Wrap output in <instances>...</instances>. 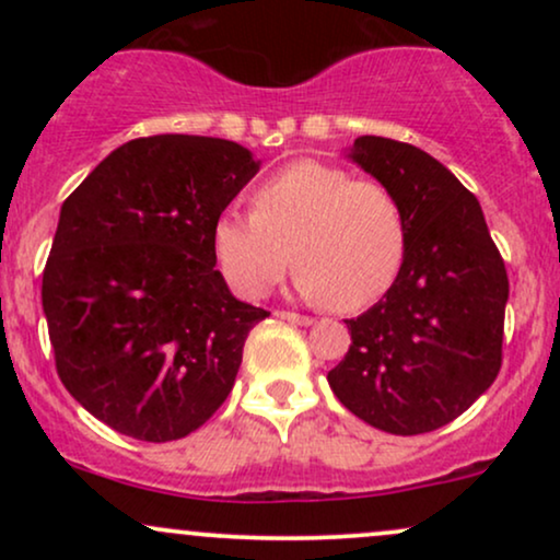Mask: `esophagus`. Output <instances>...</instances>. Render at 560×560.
Wrapping results in <instances>:
<instances>
[{
    "label": "esophagus",
    "mask_w": 560,
    "mask_h": 560,
    "mask_svg": "<svg viewBox=\"0 0 560 560\" xmlns=\"http://www.w3.org/2000/svg\"><path fill=\"white\" fill-rule=\"evenodd\" d=\"M276 318L289 320V324H298V326H311L313 324L311 316H300V313H289V311H279V313H276Z\"/></svg>",
    "instance_id": "obj_1"
}]
</instances>
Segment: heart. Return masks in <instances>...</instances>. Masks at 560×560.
<instances>
[{"instance_id": "obj_1", "label": "heart", "mask_w": 560, "mask_h": 560, "mask_svg": "<svg viewBox=\"0 0 560 560\" xmlns=\"http://www.w3.org/2000/svg\"><path fill=\"white\" fill-rule=\"evenodd\" d=\"M210 247L242 298H266L294 258L302 298L352 313L374 305L397 281L408 255V223L400 199L384 184L300 160L258 186L255 213L223 210Z\"/></svg>"}]
</instances>
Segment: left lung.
<instances>
[{"label": "left lung", "instance_id": "obj_1", "mask_svg": "<svg viewBox=\"0 0 560 560\" xmlns=\"http://www.w3.org/2000/svg\"><path fill=\"white\" fill-rule=\"evenodd\" d=\"M347 160L400 199L408 255L374 307L345 320L350 350L329 387L358 419L423 434L458 419L500 371L508 273L479 199L405 141L361 137Z\"/></svg>", "mask_w": 560, "mask_h": 560}]
</instances>
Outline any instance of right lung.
<instances>
[{"instance_id":"obj_1","label":"right lung","mask_w":560,"mask_h":560,"mask_svg":"<svg viewBox=\"0 0 560 560\" xmlns=\"http://www.w3.org/2000/svg\"><path fill=\"white\" fill-rule=\"evenodd\" d=\"M260 171L229 139L160 133L113 150L60 208L42 305L57 374L94 419L182 440L234 387L249 329L271 316L215 271V218Z\"/></svg>"}]
</instances>
